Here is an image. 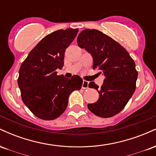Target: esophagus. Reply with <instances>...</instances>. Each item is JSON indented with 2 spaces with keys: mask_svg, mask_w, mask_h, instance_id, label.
I'll return each mask as SVG.
<instances>
[{
  "mask_svg": "<svg viewBox=\"0 0 156 156\" xmlns=\"http://www.w3.org/2000/svg\"><path fill=\"white\" fill-rule=\"evenodd\" d=\"M88 85H89V82L87 81V80H83V84H82V89H88L89 88Z\"/></svg>",
  "mask_w": 156,
  "mask_h": 156,
  "instance_id": "obj_1",
  "label": "esophagus"
}]
</instances>
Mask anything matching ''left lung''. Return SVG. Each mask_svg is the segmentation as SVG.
I'll list each match as a JSON object with an SVG mask.
<instances>
[{"instance_id": "1", "label": "left lung", "mask_w": 156, "mask_h": 156, "mask_svg": "<svg viewBox=\"0 0 156 156\" xmlns=\"http://www.w3.org/2000/svg\"><path fill=\"white\" fill-rule=\"evenodd\" d=\"M80 48H85L93 58V69H98L105 78L99 88L89 83L99 93L94 103L88 104L91 112L98 117H114L125 108L136 89L138 72L128 52L114 39L96 29H85L77 38Z\"/></svg>"}]
</instances>
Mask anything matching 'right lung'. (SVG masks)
<instances>
[{
	"label": "right lung",
	"instance_id": "1",
	"mask_svg": "<svg viewBox=\"0 0 156 156\" xmlns=\"http://www.w3.org/2000/svg\"><path fill=\"white\" fill-rule=\"evenodd\" d=\"M78 28L58 30L44 37L21 64L17 79L24 104L36 117L56 119L67 108L68 98L80 90L83 79H67L57 75L64 66V53L78 34Z\"/></svg>",
	"mask_w": 156,
	"mask_h": 156
}]
</instances>
